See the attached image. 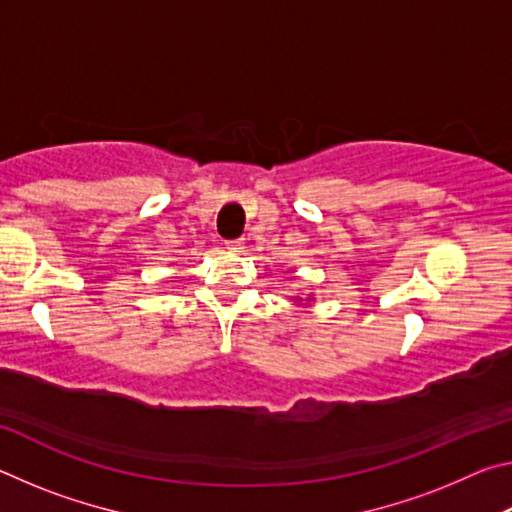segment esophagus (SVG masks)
Listing matches in <instances>:
<instances>
[{
	"label": "esophagus",
	"instance_id": "esophagus-1",
	"mask_svg": "<svg viewBox=\"0 0 512 512\" xmlns=\"http://www.w3.org/2000/svg\"><path fill=\"white\" fill-rule=\"evenodd\" d=\"M244 244L246 241L244 239H230V241H225V246H228L232 253H241V250H244Z\"/></svg>",
	"mask_w": 512,
	"mask_h": 512
}]
</instances>
